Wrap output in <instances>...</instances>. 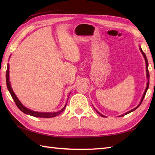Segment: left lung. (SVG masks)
Segmentation results:
<instances>
[{
	"instance_id": "left-lung-1",
	"label": "left lung",
	"mask_w": 155,
	"mask_h": 155,
	"mask_svg": "<svg viewBox=\"0 0 155 155\" xmlns=\"http://www.w3.org/2000/svg\"><path fill=\"white\" fill-rule=\"evenodd\" d=\"M139 49H140V52H141V53H142V54L143 55V57H144V60H145V63H146V76H147V80H148V81H147V87H146V88H145V91H144V93H143V97H142V98H141V100H140V103L139 104V105H138V106L137 107H135L134 108H133V109H132V110H129V111H128V112H127V113H125L124 114H122V115H120V116H118L119 117H123V116H124V115H126V114H128V113H131V112H133V111H134V110H136L137 108L139 107L140 105V104L142 103V102H143V99H144V97H145V94H146V93H147V90H148V88H149V63H148V60H147V57H146V55H145V54L144 53V52L143 51V50H142V48H141V47H140V46H139ZM95 109V108H94ZM96 110V109H95ZM96 111L97 112V113L99 114L101 117H106L104 116V115H103V114H102L101 113H100L98 111H97V110H96Z\"/></svg>"
}]
</instances>
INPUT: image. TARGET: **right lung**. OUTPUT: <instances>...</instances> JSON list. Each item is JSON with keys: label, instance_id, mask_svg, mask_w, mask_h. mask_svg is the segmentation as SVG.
<instances>
[{"label": "right lung", "instance_id": "add662e5", "mask_svg": "<svg viewBox=\"0 0 155 155\" xmlns=\"http://www.w3.org/2000/svg\"><path fill=\"white\" fill-rule=\"evenodd\" d=\"M6 86H7L8 90L9 91V93H11V96L13 98V100H14V101L15 102L16 106H17V107L22 112V113H24L26 114L31 115V116L35 117L52 118V117H57V116H58V114H60L62 113V112L64 110L66 106H67V103H66L64 107L62 108V109H61L60 110H58L57 112H52V113H42V112H36V111L28 109V108H27V107H25L24 105H23L21 103V102L18 100V98H17V97L16 96L15 93H14V91H13L12 88L11 87V83H10V81H9V64H8L7 69H6ZM70 94H71V93H69V94H68V97H69V95H70ZM68 99H67V101H68Z\"/></svg>", "mask_w": 155, "mask_h": 155}]
</instances>
